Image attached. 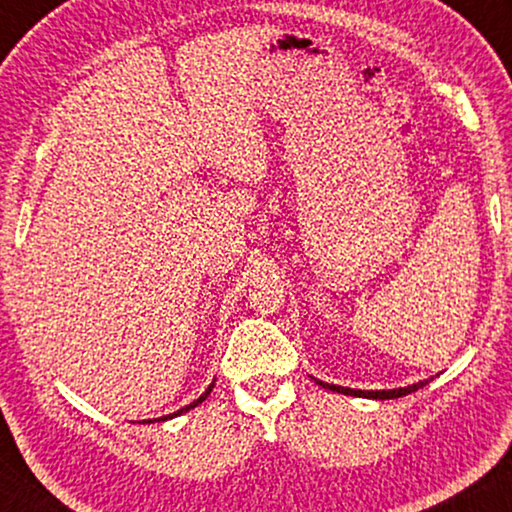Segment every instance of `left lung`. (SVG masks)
<instances>
[{
    "instance_id": "1",
    "label": "left lung",
    "mask_w": 512,
    "mask_h": 512,
    "mask_svg": "<svg viewBox=\"0 0 512 512\" xmlns=\"http://www.w3.org/2000/svg\"><path fill=\"white\" fill-rule=\"evenodd\" d=\"M317 384H321L324 389H331V391H338V394H345V396H359V398H380V401H387V398H401V396H408L412 391L422 389L429 384V380H422L417 384H410V387H401V389H382V391H361V389H349V387H338V384H328V382H321L317 380Z\"/></svg>"
}]
</instances>
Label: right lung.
Masks as SVG:
<instances>
[{
	"instance_id": "1",
	"label": "right lung",
	"mask_w": 512,
	"mask_h": 512,
	"mask_svg": "<svg viewBox=\"0 0 512 512\" xmlns=\"http://www.w3.org/2000/svg\"><path fill=\"white\" fill-rule=\"evenodd\" d=\"M214 389V384H209V387H207V391H205V394H202L200 398H198V401H193L191 405H186V408H181V410H177V412H174V415H165V417H160V419H172V417H179V415H184V412H188V410H191V408H195V405H200L202 401H205V398L209 396V391H212ZM149 422H151V419H149ZM153 422H156V419H153Z\"/></svg>"
}]
</instances>
